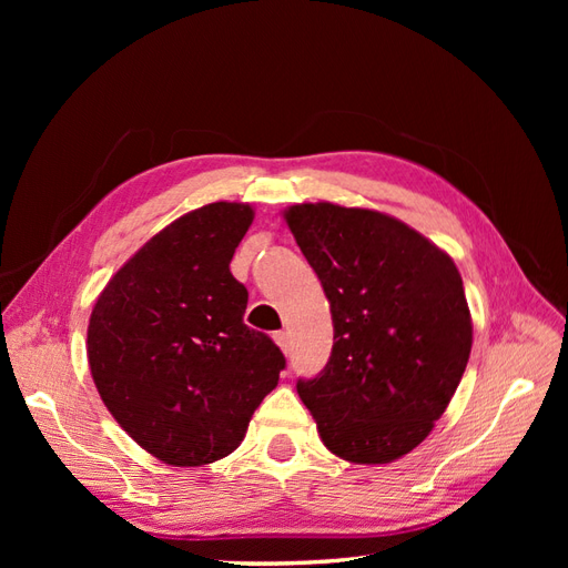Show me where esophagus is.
<instances>
[{
  "label": "esophagus",
  "instance_id": "34e87169",
  "mask_svg": "<svg viewBox=\"0 0 568 568\" xmlns=\"http://www.w3.org/2000/svg\"><path fill=\"white\" fill-rule=\"evenodd\" d=\"M274 343H277V346L282 348L284 355H288V334H286V332H277V334H274Z\"/></svg>",
  "mask_w": 568,
  "mask_h": 568
}]
</instances>
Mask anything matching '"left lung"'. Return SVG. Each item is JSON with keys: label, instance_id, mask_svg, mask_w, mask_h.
<instances>
[{"label": "left lung", "instance_id": "8db88e82", "mask_svg": "<svg viewBox=\"0 0 568 568\" xmlns=\"http://www.w3.org/2000/svg\"><path fill=\"white\" fill-rule=\"evenodd\" d=\"M284 220L322 282L334 346L298 379L322 443L355 464L400 459L432 434L471 353L453 257L386 213L298 203Z\"/></svg>", "mask_w": 568, "mask_h": 568}]
</instances>
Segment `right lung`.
<instances>
[{
	"instance_id": "1",
	"label": "right lung",
	"mask_w": 568,
	"mask_h": 568,
	"mask_svg": "<svg viewBox=\"0 0 568 568\" xmlns=\"http://www.w3.org/2000/svg\"><path fill=\"white\" fill-rule=\"evenodd\" d=\"M248 203L217 201L170 222L101 291L88 326L94 386L113 419L173 467L227 457L286 367L244 324L248 291L230 272Z\"/></svg>"
}]
</instances>
